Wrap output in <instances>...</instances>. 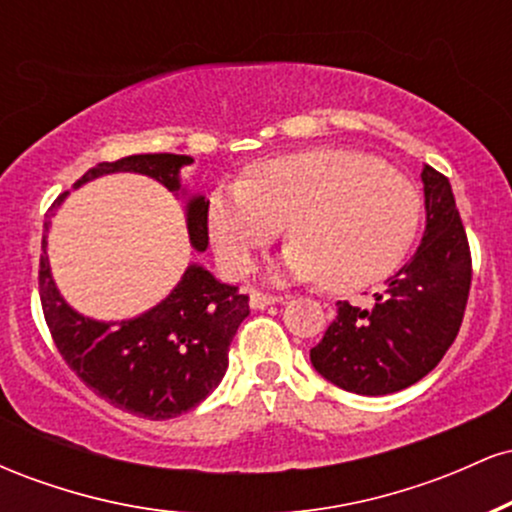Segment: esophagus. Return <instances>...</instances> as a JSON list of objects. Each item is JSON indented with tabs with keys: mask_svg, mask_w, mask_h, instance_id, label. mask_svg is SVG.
<instances>
[{
	"mask_svg": "<svg viewBox=\"0 0 512 512\" xmlns=\"http://www.w3.org/2000/svg\"><path fill=\"white\" fill-rule=\"evenodd\" d=\"M284 301V296H274V293H264V291H252L250 293V305L252 308H267V305H274V303H281Z\"/></svg>",
	"mask_w": 512,
	"mask_h": 512,
	"instance_id": "esophagus-1",
	"label": "esophagus"
}]
</instances>
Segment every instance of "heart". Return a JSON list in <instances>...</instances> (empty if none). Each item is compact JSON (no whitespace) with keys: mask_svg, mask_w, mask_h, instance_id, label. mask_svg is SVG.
<instances>
[{"mask_svg":"<svg viewBox=\"0 0 512 512\" xmlns=\"http://www.w3.org/2000/svg\"><path fill=\"white\" fill-rule=\"evenodd\" d=\"M421 216L414 182L380 158L337 146L262 158L248 180L216 187L209 199V231L228 272H248L289 223L284 272L325 276L334 291L366 289L395 272L419 236Z\"/></svg>","mask_w":512,"mask_h":512,"instance_id":"1","label":"heart"}]
</instances>
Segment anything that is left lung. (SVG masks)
Returning a JSON list of instances; mask_svg holds the SVG:
<instances>
[{
  "label": "left lung",
  "instance_id": "8db88e82",
  "mask_svg": "<svg viewBox=\"0 0 512 512\" xmlns=\"http://www.w3.org/2000/svg\"><path fill=\"white\" fill-rule=\"evenodd\" d=\"M426 231L419 250L373 308L337 303V317L310 361L322 378L356 395H390L419 383L438 366L460 332L472 255L450 180L436 168L421 173Z\"/></svg>",
  "mask_w": 512,
  "mask_h": 512
}]
</instances>
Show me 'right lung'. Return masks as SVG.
I'll use <instances>...</instances> for the list:
<instances>
[{
	"mask_svg": "<svg viewBox=\"0 0 512 512\" xmlns=\"http://www.w3.org/2000/svg\"><path fill=\"white\" fill-rule=\"evenodd\" d=\"M190 163V156L178 154L125 156L98 163L74 187L108 173H142L178 192L180 168ZM64 197L67 192L45 214L38 269L40 303L57 351L84 385L129 414L163 421L197 407L226 375L228 346L250 315L248 296L190 264L170 296L134 320L98 322L79 315L57 291L48 260L50 223ZM207 216V199L190 197L187 231L197 252L209 245Z\"/></svg>",
	"mask_w": 512,
	"mask_h": 512,
	"instance_id": "1",
	"label": "right lung"
}]
</instances>
